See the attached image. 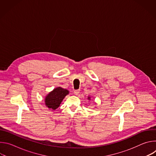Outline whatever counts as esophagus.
Returning <instances> with one entry per match:
<instances>
[{
	"label": "esophagus",
	"mask_w": 156,
	"mask_h": 156,
	"mask_svg": "<svg viewBox=\"0 0 156 156\" xmlns=\"http://www.w3.org/2000/svg\"><path fill=\"white\" fill-rule=\"evenodd\" d=\"M79 93H80V90H76L74 91V94L75 95H78Z\"/></svg>",
	"instance_id": "obj_1"
}]
</instances>
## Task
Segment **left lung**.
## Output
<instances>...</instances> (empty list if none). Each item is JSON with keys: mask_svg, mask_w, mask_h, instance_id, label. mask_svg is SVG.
Returning <instances> with one entry per match:
<instances>
[{"mask_svg": "<svg viewBox=\"0 0 156 156\" xmlns=\"http://www.w3.org/2000/svg\"><path fill=\"white\" fill-rule=\"evenodd\" d=\"M87 99H88L89 100H90V99H91V98H90V96H88V97H87Z\"/></svg>", "mask_w": 156, "mask_h": 156, "instance_id": "left-lung-1", "label": "left lung"}]
</instances>
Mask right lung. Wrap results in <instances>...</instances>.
<instances>
[{"mask_svg":"<svg viewBox=\"0 0 156 156\" xmlns=\"http://www.w3.org/2000/svg\"><path fill=\"white\" fill-rule=\"evenodd\" d=\"M69 94V91L67 90L57 87L46 96L44 101L45 105L49 108L55 110L60 106L64 98Z\"/></svg>","mask_w":156,"mask_h":156,"instance_id":"obj_1","label":"right lung"}]
</instances>
